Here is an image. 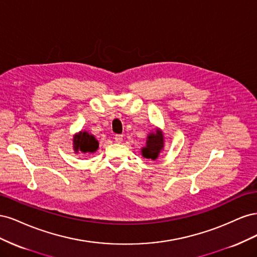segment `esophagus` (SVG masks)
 Listing matches in <instances>:
<instances>
[{
	"mask_svg": "<svg viewBox=\"0 0 257 257\" xmlns=\"http://www.w3.org/2000/svg\"><path fill=\"white\" fill-rule=\"evenodd\" d=\"M122 141H123V135H120V134L114 135V142L115 143L120 144V143H122Z\"/></svg>",
	"mask_w": 257,
	"mask_h": 257,
	"instance_id": "34e87169",
	"label": "esophagus"
}]
</instances>
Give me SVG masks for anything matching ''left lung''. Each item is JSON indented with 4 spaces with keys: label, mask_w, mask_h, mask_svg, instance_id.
<instances>
[{
    "label": "left lung",
    "mask_w": 257,
    "mask_h": 257,
    "mask_svg": "<svg viewBox=\"0 0 257 257\" xmlns=\"http://www.w3.org/2000/svg\"><path fill=\"white\" fill-rule=\"evenodd\" d=\"M164 148V135L161 130H155L147 136L146 147L142 149L143 157L148 160H157Z\"/></svg>",
    "instance_id": "obj_1"
}]
</instances>
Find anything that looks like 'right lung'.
<instances>
[{"mask_svg":"<svg viewBox=\"0 0 257 257\" xmlns=\"http://www.w3.org/2000/svg\"><path fill=\"white\" fill-rule=\"evenodd\" d=\"M73 145L74 151L76 153H78L79 151L82 153H93L98 148V142L96 141V138L85 131H81L74 136Z\"/></svg>","mask_w":257,"mask_h":257,"instance_id":"right-lung-1","label":"right lung"}]
</instances>
